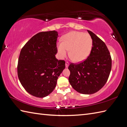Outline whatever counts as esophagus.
Segmentation results:
<instances>
[{
	"label": "esophagus",
	"instance_id": "34e87169",
	"mask_svg": "<svg viewBox=\"0 0 127 127\" xmlns=\"http://www.w3.org/2000/svg\"><path fill=\"white\" fill-rule=\"evenodd\" d=\"M69 65V63H68V62H65V67H66V68H68Z\"/></svg>",
	"mask_w": 127,
	"mask_h": 127
}]
</instances>
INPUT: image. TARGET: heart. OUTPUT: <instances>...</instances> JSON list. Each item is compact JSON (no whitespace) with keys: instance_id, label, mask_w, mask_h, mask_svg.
Wrapping results in <instances>:
<instances>
[{"instance_id":"heart-1","label":"heart","mask_w":127,"mask_h":127,"mask_svg":"<svg viewBox=\"0 0 127 127\" xmlns=\"http://www.w3.org/2000/svg\"><path fill=\"white\" fill-rule=\"evenodd\" d=\"M93 47V40L90 34L72 31L62 37V42L57 44L59 57L65 58L69 50L72 60L76 63L84 61L90 56Z\"/></svg>"}]
</instances>
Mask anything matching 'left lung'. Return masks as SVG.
Here are the masks:
<instances>
[{"label":"left lung","mask_w":127,"mask_h":127,"mask_svg":"<svg viewBox=\"0 0 127 127\" xmlns=\"http://www.w3.org/2000/svg\"><path fill=\"white\" fill-rule=\"evenodd\" d=\"M93 40L90 56L78 64H71L69 81L77 92L92 94L97 92L107 82L111 70L112 61L106 45L95 34L88 31Z\"/></svg>","instance_id":"left-lung-1"}]
</instances>
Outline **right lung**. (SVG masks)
<instances>
[{"label": "right lung", "instance_id": "right-lung-1", "mask_svg": "<svg viewBox=\"0 0 127 127\" xmlns=\"http://www.w3.org/2000/svg\"><path fill=\"white\" fill-rule=\"evenodd\" d=\"M55 31L35 35L22 48L17 74L24 88L31 95L44 98L55 88L59 75L65 69L64 61H58Z\"/></svg>", "mask_w": 127, "mask_h": 127}]
</instances>
